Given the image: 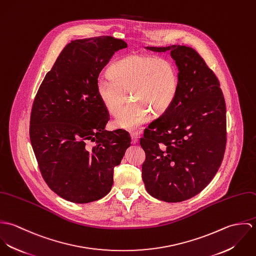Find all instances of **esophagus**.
Instances as JSON below:
<instances>
[{"mask_svg":"<svg viewBox=\"0 0 256 256\" xmlns=\"http://www.w3.org/2000/svg\"><path fill=\"white\" fill-rule=\"evenodd\" d=\"M131 138H132V144H137L138 143V135L136 133H131Z\"/></svg>","mask_w":256,"mask_h":256,"instance_id":"34e87169","label":"esophagus"}]
</instances>
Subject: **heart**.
<instances>
[{"mask_svg":"<svg viewBox=\"0 0 256 256\" xmlns=\"http://www.w3.org/2000/svg\"><path fill=\"white\" fill-rule=\"evenodd\" d=\"M110 76L98 78L96 94L111 115L118 113L129 91L134 102L115 119L117 127L136 130L148 118L158 117L172 106L180 86L178 69L168 58L131 54L112 65Z\"/></svg>","mask_w":256,"mask_h":256,"instance_id":"obj_1","label":"heart"}]
</instances>
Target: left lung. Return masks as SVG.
<instances>
[{"instance_id": "left-lung-1", "label": "left lung", "mask_w": 256, "mask_h": 256, "mask_svg": "<svg viewBox=\"0 0 256 256\" xmlns=\"http://www.w3.org/2000/svg\"><path fill=\"white\" fill-rule=\"evenodd\" d=\"M170 52L178 68L172 106L144 131L142 178L152 197L182 202L200 193L217 174L226 143V104L219 80L191 47H146Z\"/></svg>"}]
</instances>
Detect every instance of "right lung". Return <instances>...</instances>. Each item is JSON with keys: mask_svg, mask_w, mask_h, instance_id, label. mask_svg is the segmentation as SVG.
Segmentation results:
<instances>
[{"mask_svg": "<svg viewBox=\"0 0 256 256\" xmlns=\"http://www.w3.org/2000/svg\"><path fill=\"white\" fill-rule=\"evenodd\" d=\"M122 39L71 41L37 92L30 137L41 176L57 195L90 203L108 194L113 170L131 145L127 131H106L110 113L96 94V80Z\"/></svg>", "mask_w": 256, "mask_h": 256, "instance_id": "right-lung-1", "label": "right lung"}]
</instances>
